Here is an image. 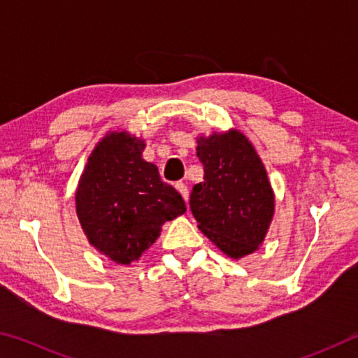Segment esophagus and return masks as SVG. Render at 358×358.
I'll list each match as a JSON object with an SVG mask.
<instances>
[{
    "instance_id": "34e87169",
    "label": "esophagus",
    "mask_w": 358,
    "mask_h": 358,
    "mask_svg": "<svg viewBox=\"0 0 358 358\" xmlns=\"http://www.w3.org/2000/svg\"><path fill=\"white\" fill-rule=\"evenodd\" d=\"M175 187H177L178 192L181 194V196H183V199L187 202V199H189V191H187L186 183H183V181H178V183L175 185Z\"/></svg>"
}]
</instances>
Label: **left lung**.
Wrapping results in <instances>:
<instances>
[{"mask_svg":"<svg viewBox=\"0 0 358 358\" xmlns=\"http://www.w3.org/2000/svg\"><path fill=\"white\" fill-rule=\"evenodd\" d=\"M203 181L194 185L191 211L199 229L232 259L262 245L275 211V196L252 143L240 131L197 138Z\"/></svg>","mask_w":358,"mask_h":358,"instance_id":"obj_1","label":"left lung"}]
</instances>
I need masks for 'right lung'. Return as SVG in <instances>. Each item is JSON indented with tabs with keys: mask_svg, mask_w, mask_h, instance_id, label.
Listing matches in <instances>:
<instances>
[{
	"mask_svg": "<svg viewBox=\"0 0 358 358\" xmlns=\"http://www.w3.org/2000/svg\"><path fill=\"white\" fill-rule=\"evenodd\" d=\"M143 150L142 138L108 132L90 155L76 192L88 241L121 265L141 257L159 237L162 224L186 211L183 197L143 159Z\"/></svg>",
	"mask_w": 358,
	"mask_h": 358,
	"instance_id": "1",
	"label": "right lung"
}]
</instances>
